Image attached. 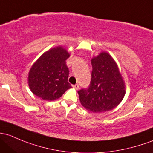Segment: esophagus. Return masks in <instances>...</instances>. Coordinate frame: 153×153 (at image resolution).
Returning <instances> with one entry per match:
<instances>
[{
    "mask_svg": "<svg viewBox=\"0 0 153 153\" xmlns=\"http://www.w3.org/2000/svg\"><path fill=\"white\" fill-rule=\"evenodd\" d=\"M72 86L74 88V89H79V85H78V84L72 85Z\"/></svg>",
    "mask_w": 153,
    "mask_h": 153,
    "instance_id": "esophagus-1",
    "label": "esophagus"
}]
</instances>
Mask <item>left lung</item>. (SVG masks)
Wrapping results in <instances>:
<instances>
[{"mask_svg": "<svg viewBox=\"0 0 153 153\" xmlns=\"http://www.w3.org/2000/svg\"><path fill=\"white\" fill-rule=\"evenodd\" d=\"M91 62V82L87 89L78 91L80 101L90 111H108L117 107L125 97V82L117 63L108 53H100Z\"/></svg>", "mask_w": 153, "mask_h": 153, "instance_id": "obj_1", "label": "left lung"}]
</instances>
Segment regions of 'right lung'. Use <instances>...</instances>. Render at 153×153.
<instances>
[{
  "label": "right lung",
  "mask_w": 153,
  "mask_h": 153,
  "mask_svg": "<svg viewBox=\"0 0 153 153\" xmlns=\"http://www.w3.org/2000/svg\"><path fill=\"white\" fill-rule=\"evenodd\" d=\"M67 50L59 46L43 53L33 64L28 73L30 91L44 100H54L72 87L68 82Z\"/></svg>",
  "instance_id": "1"
}]
</instances>
